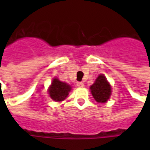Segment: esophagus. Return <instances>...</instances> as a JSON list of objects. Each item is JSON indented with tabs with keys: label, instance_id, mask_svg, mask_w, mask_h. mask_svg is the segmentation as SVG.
<instances>
[{
	"label": "esophagus",
	"instance_id": "esophagus-1",
	"mask_svg": "<svg viewBox=\"0 0 150 150\" xmlns=\"http://www.w3.org/2000/svg\"><path fill=\"white\" fill-rule=\"evenodd\" d=\"M77 86L79 87V88H82V87H83L84 84L83 82H78V83H77Z\"/></svg>",
	"mask_w": 150,
	"mask_h": 150
}]
</instances>
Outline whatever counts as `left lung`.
Returning <instances> with one entry per match:
<instances>
[{"instance_id": "left-lung-1", "label": "left lung", "mask_w": 150, "mask_h": 150, "mask_svg": "<svg viewBox=\"0 0 150 150\" xmlns=\"http://www.w3.org/2000/svg\"><path fill=\"white\" fill-rule=\"evenodd\" d=\"M92 94L98 103H105L111 95V87L103 75H99L90 87Z\"/></svg>"}]
</instances>
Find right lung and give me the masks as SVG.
I'll return each instance as SVG.
<instances>
[{
	"label": "right lung",
	"mask_w": 150,
	"mask_h": 150,
	"mask_svg": "<svg viewBox=\"0 0 150 150\" xmlns=\"http://www.w3.org/2000/svg\"><path fill=\"white\" fill-rule=\"evenodd\" d=\"M70 90L71 86L55 78L49 88L50 97L56 102H60L66 98Z\"/></svg>",
	"instance_id": "obj_1"
}]
</instances>
